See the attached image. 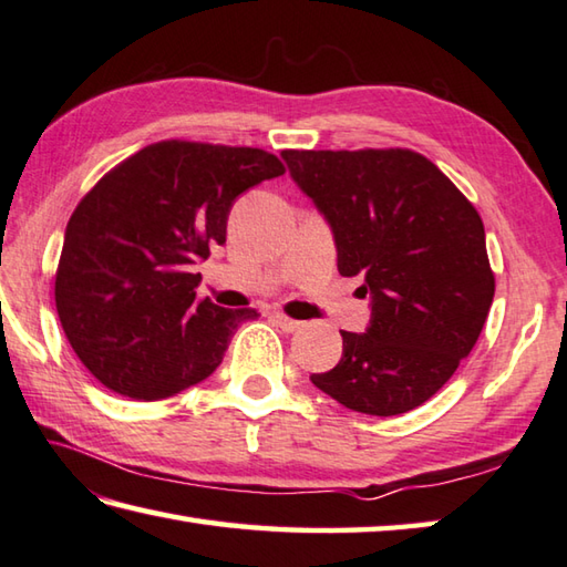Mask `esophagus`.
Returning a JSON list of instances; mask_svg holds the SVG:
<instances>
[{"label":"esophagus","instance_id":"obj_1","mask_svg":"<svg viewBox=\"0 0 567 567\" xmlns=\"http://www.w3.org/2000/svg\"><path fill=\"white\" fill-rule=\"evenodd\" d=\"M275 319H277V324L282 327V332H297V329L302 327V322H297V319L287 317V315H282V312H275Z\"/></svg>","mask_w":567,"mask_h":567}]
</instances>
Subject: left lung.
<instances>
[{"mask_svg": "<svg viewBox=\"0 0 567 567\" xmlns=\"http://www.w3.org/2000/svg\"><path fill=\"white\" fill-rule=\"evenodd\" d=\"M332 225L342 277H364L372 322L342 329V359L312 374L339 404L399 416L429 401L471 354L496 292L473 203L411 148L282 151Z\"/></svg>", "mask_w": 567, "mask_h": 567, "instance_id": "obj_1", "label": "left lung"}]
</instances>
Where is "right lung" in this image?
I'll return each instance as SVG.
<instances>
[{"instance_id": "add662e5", "label": "right lung", "mask_w": 567, "mask_h": 567, "mask_svg": "<svg viewBox=\"0 0 567 567\" xmlns=\"http://www.w3.org/2000/svg\"><path fill=\"white\" fill-rule=\"evenodd\" d=\"M285 173L262 148L158 141L111 168L71 213L56 312L71 349L106 389L161 401L203 382L257 310L198 297V260L225 243L243 190Z\"/></svg>"}]
</instances>
